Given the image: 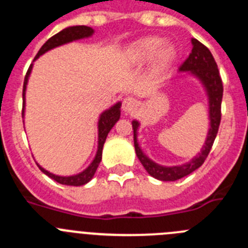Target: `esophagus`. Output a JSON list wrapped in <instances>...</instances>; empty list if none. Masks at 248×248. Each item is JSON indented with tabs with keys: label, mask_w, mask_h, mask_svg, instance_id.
Wrapping results in <instances>:
<instances>
[{
	"label": "esophagus",
	"mask_w": 248,
	"mask_h": 248,
	"mask_svg": "<svg viewBox=\"0 0 248 248\" xmlns=\"http://www.w3.org/2000/svg\"><path fill=\"white\" fill-rule=\"evenodd\" d=\"M136 108H138V101L135 98H133V97H125V98L123 99L122 109L126 114L128 113H133Z\"/></svg>",
	"instance_id": "1"
}]
</instances>
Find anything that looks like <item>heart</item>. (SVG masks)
Returning <instances> with one entry per match:
<instances>
[{
	"instance_id": "obj_1",
	"label": "heart",
	"mask_w": 248,
	"mask_h": 248,
	"mask_svg": "<svg viewBox=\"0 0 248 248\" xmlns=\"http://www.w3.org/2000/svg\"><path fill=\"white\" fill-rule=\"evenodd\" d=\"M126 56L134 63L152 60L155 67L166 69L177 59V50L173 44L165 43L160 36H145L128 47Z\"/></svg>"
}]
</instances>
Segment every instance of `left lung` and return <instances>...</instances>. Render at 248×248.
<instances>
[{
	"label": "left lung",
	"mask_w": 248,
	"mask_h": 248,
	"mask_svg": "<svg viewBox=\"0 0 248 248\" xmlns=\"http://www.w3.org/2000/svg\"><path fill=\"white\" fill-rule=\"evenodd\" d=\"M192 53L179 66L178 72H186L198 79L204 87L206 97H208L209 120L210 122H209V130L206 134L205 142L202 146L201 152H198V155L194 156L192 160L182 163V165L170 166V167L158 165L145 155L138 142V129L140 126V123L138 120L131 122L134 129V146H135L136 156L142 163L147 173L160 181H177V179L183 178L199 169L205 161L206 156L209 155L215 138H217V130H219L220 119H221L222 82L220 78L217 65L210 50L205 45H203L194 38H192Z\"/></svg>",
	"instance_id": "8db88e82"
}]
</instances>
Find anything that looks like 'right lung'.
<instances>
[{"instance_id": "right-lung-1", "label": "right lung", "mask_w": 248, "mask_h": 248, "mask_svg": "<svg viewBox=\"0 0 248 248\" xmlns=\"http://www.w3.org/2000/svg\"><path fill=\"white\" fill-rule=\"evenodd\" d=\"M94 31H93L91 27L87 26H72L67 27V28L62 29L61 31H59L58 34H55L54 36H51L42 47H40L39 53L36 54V56L34 58V61L36 59L42 56L43 54H45L49 50L54 49V47L61 46L63 44H67V43L75 42V40L85 39V38H90L93 35ZM31 69H33V63L29 66L28 72H27L26 77H24V85H23V112H22V117L24 118V109H26V91H27V85H28V79L31 76ZM120 107H122V102H118V103L113 104L110 108L106 109L101 115H99L98 119V147H97V152L94 158L92 160V162L88 165L87 169L83 170L82 172H79L77 174H72V176H58V174H54L51 172L46 171L45 169H43L39 163H36L38 167L40 169V171L43 173L46 174L47 177L53 178L54 181H56L60 185L65 186H83L86 183L91 181L96 173L97 169H98L99 162L102 160V150H103V145L106 142L107 136L108 133L110 131V129L115 125V123L119 120L120 118Z\"/></svg>"}]
</instances>
